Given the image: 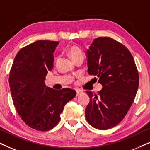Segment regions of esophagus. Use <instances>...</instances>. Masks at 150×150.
<instances>
[{"label": "esophagus", "mask_w": 150, "mask_h": 150, "mask_svg": "<svg viewBox=\"0 0 150 150\" xmlns=\"http://www.w3.org/2000/svg\"><path fill=\"white\" fill-rule=\"evenodd\" d=\"M77 91V93H76V96H79V95H80V94H81V93H83V91H81V90H77V91Z\"/></svg>", "instance_id": "obj_1"}]
</instances>
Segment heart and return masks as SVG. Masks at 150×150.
<instances>
[{
  "label": "heart",
  "instance_id": "obj_1",
  "mask_svg": "<svg viewBox=\"0 0 150 150\" xmlns=\"http://www.w3.org/2000/svg\"><path fill=\"white\" fill-rule=\"evenodd\" d=\"M69 54L73 60L77 57L83 56L82 50L77 45H72L70 47L69 49Z\"/></svg>",
  "mask_w": 150,
  "mask_h": 150
}]
</instances>
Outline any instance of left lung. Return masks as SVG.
<instances>
[{
	"label": "left lung",
	"mask_w": 150,
	"mask_h": 150,
	"mask_svg": "<svg viewBox=\"0 0 150 150\" xmlns=\"http://www.w3.org/2000/svg\"><path fill=\"white\" fill-rule=\"evenodd\" d=\"M89 75L102 85L85 109L87 122L101 130L112 128L125 117L136 97L139 75L130 51L111 37L95 39L86 51Z\"/></svg>",
	"instance_id": "1"
}]
</instances>
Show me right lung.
<instances>
[{
  "mask_svg": "<svg viewBox=\"0 0 150 150\" xmlns=\"http://www.w3.org/2000/svg\"><path fill=\"white\" fill-rule=\"evenodd\" d=\"M58 43L39 40L23 47L15 57L9 73V87L17 112L27 125L41 132L58 124L64 106L76 95L71 88L54 90L45 84Z\"/></svg>",
  "mask_w": 150,
  "mask_h": 150,
  "instance_id": "1",
  "label": "right lung"
}]
</instances>
